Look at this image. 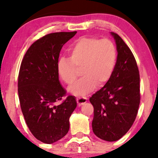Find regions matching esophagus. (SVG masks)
Masks as SVG:
<instances>
[{
    "instance_id": "1",
    "label": "esophagus",
    "mask_w": 158,
    "mask_h": 158,
    "mask_svg": "<svg viewBox=\"0 0 158 158\" xmlns=\"http://www.w3.org/2000/svg\"><path fill=\"white\" fill-rule=\"evenodd\" d=\"M86 102H87V98H85V97H81V96L77 97V105H78L79 106L83 105L84 103Z\"/></svg>"
}]
</instances>
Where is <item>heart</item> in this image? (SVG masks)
Instances as JSON below:
<instances>
[{
  "label": "heart",
  "mask_w": 158,
  "mask_h": 158,
  "mask_svg": "<svg viewBox=\"0 0 158 158\" xmlns=\"http://www.w3.org/2000/svg\"><path fill=\"white\" fill-rule=\"evenodd\" d=\"M69 57H62L57 62V72L67 85H71L80 75L83 77L69 88L73 94L85 95L104 85L111 79L115 68L117 51L109 39L84 36L77 40L68 49Z\"/></svg>",
  "instance_id": "b5f03b06"
}]
</instances>
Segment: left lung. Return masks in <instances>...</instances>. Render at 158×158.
<instances>
[{
	"label": "left lung",
	"instance_id": "1",
	"mask_svg": "<svg viewBox=\"0 0 158 158\" xmlns=\"http://www.w3.org/2000/svg\"><path fill=\"white\" fill-rule=\"evenodd\" d=\"M117 60L111 79L90 98L94 106L92 127L101 139L116 141L132 126L140 103L139 73L131 49L117 34Z\"/></svg>",
	"mask_w": 158,
	"mask_h": 158
}]
</instances>
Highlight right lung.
Instances as JSON below:
<instances>
[{"label":"right lung","mask_w":158,"mask_h":158,"mask_svg":"<svg viewBox=\"0 0 158 158\" xmlns=\"http://www.w3.org/2000/svg\"><path fill=\"white\" fill-rule=\"evenodd\" d=\"M77 31L47 34L32 44L21 62L18 93L25 122L36 139L52 144L70 128L69 118L77 106L60 85L57 62L63 45Z\"/></svg>","instance_id":"obj_1"}]
</instances>
